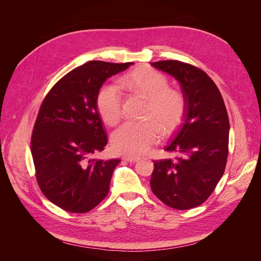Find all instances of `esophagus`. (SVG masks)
<instances>
[{"label":"esophagus","mask_w":261,"mask_h":261,"mask_svg":"<svg viewBox=\"0 0 261 261\" xmlns=\"http://www.w3.org/2000/svg\"><path fill=\"white\" fill-rule=\"evenodd\" d=\"M123 160L128 161V162H136L138 160H140L139 156H133V155H125L123 156Z\"/></svg>","instance_id":"esophagus-1"}]
</instances>
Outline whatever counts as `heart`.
Returning <instances> with one entry per match:
<instances>
[{"instance_id": "heart-1", "label": "heart", "mask_w": 261, "mask_h": 261, "mask_svg": "<svg viewBox=\"0 0 261 261\" xmlns=\"http://www.w3.org/2000/svg\"><path fill=\"white\" fill-rule=\"evenodd\" d=\"M124 85L148 100L143 122H126L112 134L117 152L143 154L160 138L161 132L170 134L180 124L185 113V99L179 91L170 89L168 80L151 68L133 72ZM122 91L114 84L105 85L97 97L99 113L107 124L115 125L122 115Z\"/></svg>"}]
</instances>
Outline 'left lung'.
<instances>
[{"label":"left lung","instance_id":"left-lung-1","mask_svg":"<svg viewBox=\"0 0 261 261\" xmlns=\"http://www.w3.org/2000/svg\"><path fill=\"white\" fill-rule=\"evenodd\" d=\"M151 65L179 83L185 113L164 149L175 156L154 161L150 186L167 206L192 209L208 199L224 173L230 132L226 108L218 87L200 68L179 61Z\"/></svg>","mask_w":261,"mask_h":261}]
</instances>
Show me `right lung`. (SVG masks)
Listing matches in <instances>:
<instances>
[{"label": "right lung", "mask_w": 261, "mask_h": 261, "mask_svg": "<svg viewBox=\"0 0 261 261\" xmlns=\"http://www.w3.org/2000/svg\"><path fill=\"white\" fill-rule=\"evenodd\" d=\"M133 64L87 62L62 77L42 102L31 154L41 192L63 210L88 212L109 193L121 160L91 159L108 144L97 97L108 78Z\"/></svg>", "instance_id": "right-lung-1"}]
</instances>
